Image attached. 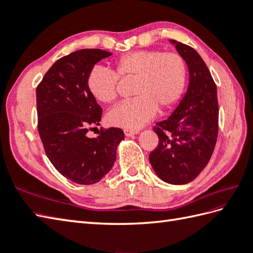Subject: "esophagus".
<instances>
[{
    "instance_id": "obj_1",
    "label": "esophagus",
    "mask_w": 253,
    "mask_h": 253,
    "mask_svg": "<svg viewBox=\"0 0 253 253\" xmlns=\"http://www.w3.org/2000/svg\"><path fill=\"white\" fill-rule=\"evenodd\" d=\"M139 131L138 130H132V129H125L124 130V133H125L126 137H131L133 135H137Z\"/></svg>"
}]
</instances>
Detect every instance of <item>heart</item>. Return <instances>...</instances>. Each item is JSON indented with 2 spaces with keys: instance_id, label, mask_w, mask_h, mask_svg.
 I'll return each mask as SVG.
<instances>
[{
  "instance_id": "b5f03b06",
  "label": "heart",
  "mask_w": 253,
  "mask_h": 253,
  "mask_svg": "<svg viewBox=\"0 0 253 253\" xmlns=\"http://www.w3.org/2000/svg\"><path fill=\"white\" fill-rule=\"evenodd\" d=\"M115 73L96 65L88 74L87 89L100 103L110 104L117 96L120 78L133 77L136 98L121 102L107 113L110 125L137 129L160 111L176 103L184 92L187 66L178 53L138 50L118 57Z\"/></svg>"
}]
</instances>
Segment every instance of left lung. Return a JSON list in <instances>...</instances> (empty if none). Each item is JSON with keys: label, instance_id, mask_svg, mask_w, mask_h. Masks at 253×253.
<instances>
[{"label": "left lung", "instance_id": "left-lung-1", "mask_svg": "<svg viewBox=\"0 0 253 253\" xmlns=\"http://www.w3.org/2000/svg\"><path fill=\"white\" fill-rule=\"evenodd\" d=\"M169 42L187 64L189 84L170 116L154 127L159 144L149 160L163 181L185 185L201 173L215 148L217 92L211 73L199 53L181 42Z\"/></svg>", "mask_w": 253, "mask_h": 253}]
</instances>
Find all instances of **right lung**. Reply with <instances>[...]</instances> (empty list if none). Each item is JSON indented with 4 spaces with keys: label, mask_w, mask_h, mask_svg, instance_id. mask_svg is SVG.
<instances>
[{
    "label": "right lung",
    "mask_w": 253,
    "mask_h": 253,
    "mask_svg": "<svg viewBox=\"0 0 253 253\" xmlns=\"http://www.w3.org/2000/svg\"><path fill=\"white\" fill-rule=\"evenodd\" d=\"M111 55L100 49L75 51L53 64L37 87L38 130L45 153L64 177L79 185L95 184L109 173L125 138L115 127L87 136L102 116L87 89L88 74Z\"/></svg>",
    "instance_id": "1"
}]
</instances>
